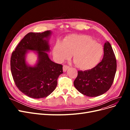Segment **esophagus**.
<instances>
[{
    "mask_svg": "<svg viewBox=\"0 0 130 130\" xmlns=\"http://www.w3.org/2000/svg\"><path fill=\"white\" fill-rule=\"evenodd\" d=\"M69 68V67L68 66L63 65V72H66L67 70Z\"/></svg>",
    "mask_w": 130,
    "mask_h": 130,
    "instance_id": "esophagus-1",
    "label": "esophagus"
}]
</instances>
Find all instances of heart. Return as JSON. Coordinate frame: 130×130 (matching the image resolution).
Here are the masks:
<instances>
[{
    "instance_id": "b5f03b06",
    "label": "heart",
    "mask_w": 130,
    "mask_h": 130,
    "mask_svg": "<svg viewBox=\"0 0 130 130\" xmlns=\"http://www.w3.org/2000/svg\"><path fill=\"white\" fill-rule=\"evenodd\" d=\"M53 56L58 62L69 59L73 54V61L77 67L88 70L95 67L102 57L103 48L89 36L72 35L63 43L57 41L53 48Z\"/></svg>"
}]
</instances>
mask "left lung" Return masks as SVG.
Segmentation results:
<instances>
[{
	"label": "left lung",
	"instance_id": "1",
	"mask_svg": "<svg viewBox=\"0 0 130 130\" xmlns=\"http://www.w3.org/2000/svg\"><path fill=\"white\" fill-rule=\"evenodd\" d=\"M103 60L92 69L78 71L74 81L78 92L87 96L95 97L104 94L111 88L117 70L115 53L108 42L104 46Z\"/></svg>",
	"mask_w": 130,
	"mask_h": 130
}]
</instances>
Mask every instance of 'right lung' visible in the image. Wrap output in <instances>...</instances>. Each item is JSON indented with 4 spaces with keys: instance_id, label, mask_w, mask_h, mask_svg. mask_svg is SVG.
<instances>
[{
    "instance_id": "obj_1",
    "label": "right lung",
    "mask_w": 130,
    "mask_h": 130,
    "mask_svg": "<svg viewBox=\"0 0 130 130\" xmlns=\"http://www.w3.org/2000/svg\"><path fill=\"white\" fill-rule=\"evenodd\" d=\"M50 31L29 32L19 43L11 57L12 75L18 89L29 97L39 99L49 95L55 89L57 78L63 73L62 65L50 60L49 38ZM36 51L38 61L34 66L27 65L26 54Z\"/></svg>"
}]
</instances>
